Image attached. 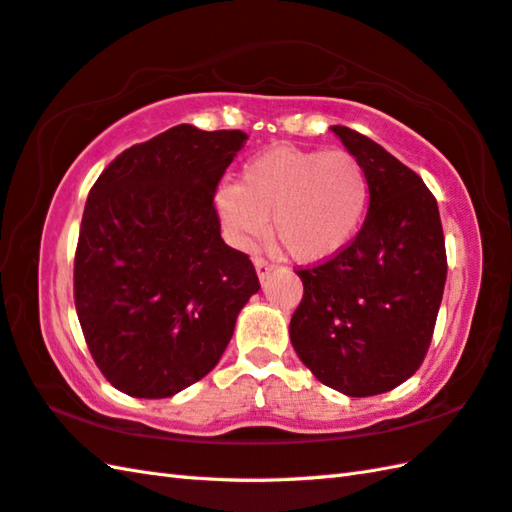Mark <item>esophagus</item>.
I'll return each instance as SVG.
<instances>
[{
    "mask_svg": "<svg viewBox=\"0 0 512 512\" xmlns=\"http://www.w3.org/2000/svg\"><path fill=\"white\" fill-rule=\"evenodd\" d=\"M254 265H256V274L260 280H265L271 274V269H274V265H271L265 258H254Z\"/></svg>",
    "mask_w": 512,
    "mask_h": 512,
    "instance_id": "esophagus-1",
    "label": "esophagus"
}]
</instances>
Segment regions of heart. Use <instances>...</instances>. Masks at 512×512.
<instances>
[{
  "instance_id": "b5f03b06",
  "label": "heart",
  "mask_w": 512,
  "mask_h": 512,
  "mask_svg": "<svg viewBox=\"0 0 512 512\" xmlns=\"http://www.w3.org/2000/svg\"><path fill=\"white\" fill-rule=\"evenodd\" d=\"M371 181L358 156L344 150L274 145L249 159L236 187L216 194V210L234 245H258L271 227L285 252L305 265L347 249L367 218Z\"/></svg>"
}]
</instances>
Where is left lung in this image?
Listing matches in <instances>:
<instances>
[{
    "instance_id": "left-lung-1",
    "label": "left lung",
    "mask_w": 512,
    "mask_h": 512,
    "mask_svg": "<svg viewBox=\"0 0 512 512\" xmlns=\"http://www.w3.org/2000/svg\"><path fill=\"white\" fill-rule=\"evenodd\" d=\"M331 130L367 168L371 203L342 254L296 271L305 294L289 338L322 384L367 398L395 389L424 362L446 283L444 232L420 176L364 134Z\"/></svg>"
}]
</instances>
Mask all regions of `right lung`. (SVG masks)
I'll return each instance as SVG.
<instances>
[{
  "mask_svg": "<svg viewBox=\"0 0 512 512\" xmlns=\"http://www.w3.org/2000/svg\"><path fill=\"white\" fill-rule=\"evenodd\" d=\"M241 130L174 125L123 150L88 194L75 252V307L99 371L132 398H170L221 360L260 289L221 238L214 194Z\"/></svg>",
  "mask_w": 512,
  "mask_h": 512,
  "instance_id": "obj_1",
  "label": "right lung"
}]
</instances>
